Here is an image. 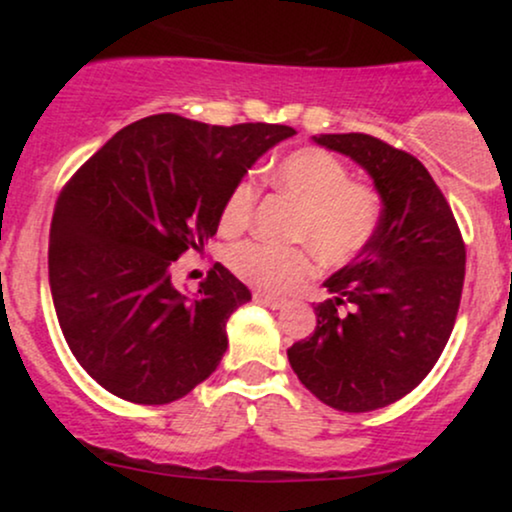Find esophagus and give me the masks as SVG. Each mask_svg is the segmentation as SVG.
I'll return each instance as SVG.
<instances>
[{
  "label": "esophagus",
  "mask_w": 512,
  "mask_h": 512,
  "mask_svg": "<svg viewBox=\"0 0 512 512\" xmlns=\"http://www.w3.org/2000/svg\"><path fill=\"white\" fill-rule=\"evenodd\" d=\"M255 301L262 303V305H267V308H272V310H279V308H284V305H286L284 298L269 296V293H262V291L255 293Z\"/></svg>",
  "instance_id": "1"
}]
</instances>
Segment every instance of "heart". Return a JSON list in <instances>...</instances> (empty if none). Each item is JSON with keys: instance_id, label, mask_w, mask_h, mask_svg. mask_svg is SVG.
I'll list each match as a JSON object with an SVG mask.
<instances>
[{"instance_id": "b5f03b06", "label": "heart", "mask_w": 512, "mask_h": 512, "mask_svg": "<svg viewBox=\"0 0 512 512\" xmlns=\"http://www.w3.org/2000/svg\"><path fill=\"white\" fill-rule=\"evenodd\" d=\"M269 178L279 190L301 202L293 238L313 245L322 262L342 267L361 255L380 223V197L361 182H349V170L322 149L291 151L272 168ZM257 187L240 180L221 209V231L238 233L250 223ZM228 264L240 279L269 293H286L313 274L308 245H272L245 240L228 250Z\"/></svg>"}]
</instances>
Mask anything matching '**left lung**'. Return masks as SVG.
<instances>
[{
    "label": "left lung",
    "mask_w": 512,
    "mask_h": 512,
    "mask_svg": "<svg viewBox=\"0 0 512 512\" xmlns=\"http://www.w3.org/2000/svg\"><path fill=\"white\" fill-rule=\"evenodd\" d=\"M358 163L380 195V223L361 255L325 281L317 325L291 346L298 380L327 407L373 411L409 395L448 344L464 284V243L424 163L370 134H317Z\"/></svg>",
    "instance_id": "8db88e82"
}]
</instances>
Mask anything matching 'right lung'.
<instances>
[{
  "instance_id": "right-lung-1",
  "label": "right lung",
  "mask_w": 512,
  "mask_h": 512,
  "mask_svg": "<svg viewBox=\"0 0 512 512\" xmlns=\"http://www.w3.org/2000/svg\"><path fill=\"white\" fill-rule=\"evenodd\" d=\"M293 134L151 115L76 170L52 216L50 291L69 349L98 385L134 404H170L214 373L228 317L252 293L221 264L195 293L180 291L170 264L204 250L228 192Z\"/></svg>"
}]
</instances>
